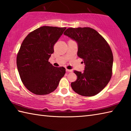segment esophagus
I'll return each mask as SVG.
<instances>
[{"label": "esophagus", "mask_w": 131, "mask_h": 131, "mask_svg": "<svg viewBox=\"0 0 131 131\" xmlns=\"http://www.w3.org/2000/svg\"><path fill=\"white\" fill-rule=\"evenodd\" d=\"M66 71L67 72H72V70H68V69H66Z\"/></svg>", "instance_id": "34e87169"}]
</instances>
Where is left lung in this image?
<instances>
[{"label":"left lung","instance_id":"obj_1","mask_svg":"<svg viewBox=\"0 0 131 131\" xmlns=\"http://www.w3.org/2000/svg\"><path fill=\"white\" fill-rule=\"evenodd\" d=\"M64 35L78 43V56L85 65L83 73L73 71L77 79L71 83V87L84 96L97 95L112 77L113 58L110 45L100 34L90 27L68 28Z\"/></svg>","mask_w":131,"mask_h":131}]
</instances>
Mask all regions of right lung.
Segmentation results:
<instances>
[{
	"mask_svg": "<svg viewBox=\"0 0 131 131\" xmlns=\"http://www.w3.org/2000/svg\"><path fill=\"white\" fill-rule=\"evenodd\" d=\"M66 27L43 26L31 32L22 42L16 64L22 83L35 95H47L55 91L66 73L63 67H56L48 60L53 46Z\"/></svg>",
	"mask_w": 131,
	"mask_h": 131,
	"instance_id": "right-lung-1",
	"label": "right lung"
}]
</instances>
